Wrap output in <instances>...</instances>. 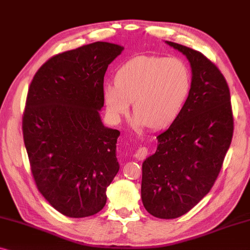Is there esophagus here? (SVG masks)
Returning <instances> with one entry per match:
<instances>
[{
  "instance_id": "esophagus-1",
  "label": "esophagus",
  "mask_w": 250,
  "mask_h": 250,
  "mask_svg": "<svg viewBox=\"0 0 250 250\" xmlns=\"http://www.w3.org/2000/svg\"><path fill=\"white\" fill-rule=\"evenodd\" d=\"M147 153H148V149L146 147H139L137 151H136L134 156L137 160H139V161H142V160H144L146 158Z\"/></svg>"
}]
</instances>
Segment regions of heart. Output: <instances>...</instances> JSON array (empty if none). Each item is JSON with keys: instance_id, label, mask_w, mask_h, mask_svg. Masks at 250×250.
Wrapping results in <instances>:
<instances>
[{"instance_id": "heart-1", "label": "heart", "mask_w": 250, "mask_h": 250, "mask_svg": "<svg viewBox=\"0 0 250 250\" xmlns=\"http://www.w3.org/2000/svg\"><path fill=\"white\" fill-rule=\"evenodd\" d=\"M188 89V71L179 59L138 56L119 68L115 84H105L103 94L114 121L127 114L132 103L136 129H160L178 115Z\"/></svg>"}]
</instances>
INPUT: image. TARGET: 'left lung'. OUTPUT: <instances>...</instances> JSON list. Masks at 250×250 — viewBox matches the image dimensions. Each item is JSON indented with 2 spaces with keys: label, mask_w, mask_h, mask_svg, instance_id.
<instances>
[{
  "label": "left lung",
  "mask_w": 250,
  "mask_h": 250,
  "mask_svg": "<svg viewBox=\"0 0 250 250\" xmlns=\"http://www.w3.org/2000/svg\"><path fill=\"white\" fill-rule=\"evenodd\" d=\"M191 65L188 99L154 154L143 162L142 201L158 218L171 219L194 207L214 185L233 135L229 85L219 69L195 51L166 41Z\"/></svg>",
  "instance_id": "8db88e82"
}]
</instances>
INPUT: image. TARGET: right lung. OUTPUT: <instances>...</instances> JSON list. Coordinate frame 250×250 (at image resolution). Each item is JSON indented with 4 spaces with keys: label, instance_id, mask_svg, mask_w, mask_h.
<instances>
[{
    "label": "right lung",
    "instance_id": "add662e5",
    "mask_svg": "<svg viewBox=\"0 0 250 250\" xmlns=\"http://www.w3.org/2000/svg\"><path fill=\"white\" fill-rule=\"evenodd\" d=\"M123 46L95 42L44 62L28 89L22 134L39 191L61 214L88 217L118 174L120 131L105 127L104 75Z\"/></svg>",
    "mask_w": 250,
    "mask_h": 250
}]
</instances>
